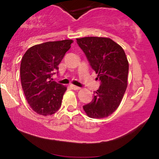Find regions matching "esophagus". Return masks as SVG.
<instances>
[{
  "instance_id": "esophagus-1",
  "label": "esophagus",
  "mask_w": 159,
  "mask_h": 159,
  "mask_svg": "<svg viewBox=\"0 0 159 159\" xmlns=\"http://www.w3.org/2000/svg\"><path fill=\"white\" fill-rule=\"evenodd\" d=\"M70 87H71V89H73V90H80V87L75 86V85H74V84H71Z\"/></svg>"
}]
</instances>
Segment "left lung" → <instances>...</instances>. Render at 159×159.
<instances>
[{"label":"left lung","mask_w":159,"mask_h":159,"mask_svg":"<svg viewBox=\"0 0 159 159\" xmlns=\"http://www.w3.org/2000/svg\"><path fill=\"white\" fill-rule=\"evenodd\" d=\"M91 68L98 74L100 87L90 103L83 106L93 119L107 117L118 108L127 87L129 64L122 48L110 38L77 39Z\"/></svg>","instance_id":"8db88e82"}]
</instances>
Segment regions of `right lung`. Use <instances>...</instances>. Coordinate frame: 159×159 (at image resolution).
<instances>
[{
    "label": "right lung",
    "mask_w": 159,
    "mask_h": 159,
    "mask_svg": "<svg viewBox=\"0 0 159 159\" xmlns=\"http://www.w3.org/2000/svg\"><path fill=\"white\" fill-rule=\"evenodd\" d=\"M72 43V40L46 42L31 47L23 56L21 86L30 107L38 114L52 115L61 106L66 88L51 77L58 74V64Z\"/></svg>",
    "instance_id": "right-lung-1"
}]
</instances>
